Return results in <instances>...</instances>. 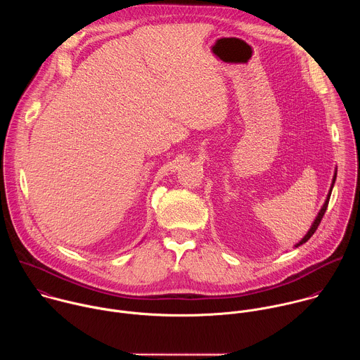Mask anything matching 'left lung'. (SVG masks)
I'll list each match as a JSON object with an SVG mask.
<instances>
[{
    "instance_id": "obj_1",
    "label": "left lung",
    "mask_w": 360,
    "mask_h": 360,
    "mask_svg": "<svg viewBox=\"0 0 360 360\" xmlns=\"http://www.w3.org/2000/svg\"><path fill=\"white\" fill-rule=\"evenodd\" d=\"M336 169H335V175H333V179H332V185H330V189H329V192H328V196H326V199H325V203H323V207L321 208V211L318 212V215H316V218H315V221L312 222V225H311V228H309V231L306 232V235L295 245V248H297V246H300V245H303L304 242H307L311 239V236L316 232V229H318V226H319V224H321V221H322V218H323V215H325V212H326V210H328V203H329V199H330V193H332V189H333V185H335V181H336Z\"/></svg>"
}]
</instances>
